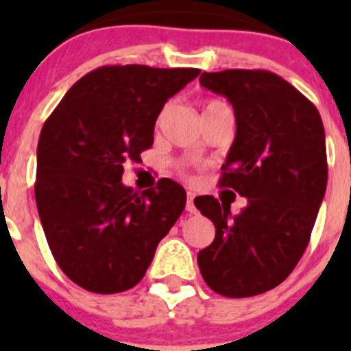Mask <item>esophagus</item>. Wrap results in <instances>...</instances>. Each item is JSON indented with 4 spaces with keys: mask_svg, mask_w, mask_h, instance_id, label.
<instances>
[{
    "mask_svg": "<svg viewBox=\"0 0 351 351\" xmlns=\"http://www.w3.org/2000/svg\"><path fill=\"white\" fill-rule=\"evenodd\" d=\"M193 198H195V195L191 193V191H188V198H186V210H188L190 214L197 213V207H195V204H193Z\"/></svg>",
    "mask_w": 351,
    "mask_h": 351,
    "instance_id": "esophagus-1",
    "label": "esophagus"
}]
</instances>
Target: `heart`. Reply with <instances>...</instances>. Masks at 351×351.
Masks as SVG:
<instances>
[{"instance_id":"obj_1","label":"heart","mask_w":351,"mask_h":351,"mask_svg":"<svg viewBox=\"0 0 351 351\" xmlns=\"http://www.w3.org/2000/svg\"><path fill=\"white\" fill-rule=\"evenodd\" d=\"M219 105H223V101L210 100V101H207V104H206V110H209V108H214V107H219ZM206 110H204V112H206Z\"/></svg>"}]
</instances>
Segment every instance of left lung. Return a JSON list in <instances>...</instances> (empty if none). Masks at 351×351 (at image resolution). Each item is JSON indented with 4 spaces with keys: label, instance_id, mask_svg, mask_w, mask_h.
Masks as SVG:
<instances>
[{
    "label": "left lung",
    "instance_id": "1",
    "mask_svg": "<svg viewBox=\"0 0 351 351\" xmlns=\"http://www.w3.org/2000/svg\"><path fill=\"white\" fill-rule=\"evenodd\" d=\"M200 84L234 107L237 133L218 184L246 197L247 206L232 216L230 202L195 198L216 226L213 244L198 251V267L219 295H258L283 283L308 247L327 188L324 123L272 71H204Z\"/></svg>",
    "mask_w": 351,
    "mask_h": 351
}]
</instances>
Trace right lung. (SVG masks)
<instances>
[{
  "mask_svg": "<svg viewBox=\"0 0 351 351\" xmlns=\"http://www.w3.org/2000/svg\"><path fill=\"white\" fill-rule=\"evenodd\" d=\"M198 68L110 64L77 80L36 149L35 198L52 256L75 285L119 293L144 278L186 206L178 182L142 193L121 182L126 161L153 145L154 123Z\"/></svg>",
  "mask_w": 351,
  "mask_h": 351,
  "instance_id": "add662e5",
  "label": "right lung"
}]
</instances>
